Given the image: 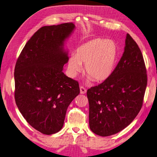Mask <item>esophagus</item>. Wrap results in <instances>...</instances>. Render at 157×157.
Masks as SVG:
<instances>
[{
    "mask_svg": "<svg viewBox=\"0 0 157 157\" xmlns=\"http://www.w3.org/2000/svg\"><path fill=\"white\" fill-rule=\"evenodd\" d=\"M80 94H86V88H85L83 87V86H80Z\"/></svg>",
    "mask_w": 157,
    "mask_h": 157,
    "instance_id": "1",
    "label": "esophagus"
}]
</instances>
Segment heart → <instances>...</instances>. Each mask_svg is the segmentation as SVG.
Masks as SVG:
<instances>
[{
    "label": "heart",
    "instance_id": "heart-1",
    "mask_svg": "<svg viewBox=\"0 0 157 157\" xmlns=\"http://www.w3.org/2000/svg\"><path fill=\"white\" fill-rule=\"evenodd\" d=\"M117 57V48L111 40L96 38L80 45L75 55L68 61L69 75L75 78L84 65V71L88 75L87 82L92 79L102 82L109 78L115 68Z\"/></svg>",
    "mask_w": 157,
    "mask_h": 157
}]
</instances>
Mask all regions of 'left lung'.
I'll list each match as a JSON object with an SVG mask.
<instances>
[{
  "instance_id": "obj_1",
  "label": "left lung",
  "mask_w": 157,
  "mask_h": 157,
  "mask_svg": "<svg viewBox=\"0 0 157 157\" xmlns=\"http://www.w3.org/2000/svg\"><path fill=\"white\" fill-rule=\"evenodd\" d=\"M146 73L139 46L127 34L124 53L111 75L87 91L89 126L94 134H115L134 121L143 104Z\"/></svg>"
}]
</instances>
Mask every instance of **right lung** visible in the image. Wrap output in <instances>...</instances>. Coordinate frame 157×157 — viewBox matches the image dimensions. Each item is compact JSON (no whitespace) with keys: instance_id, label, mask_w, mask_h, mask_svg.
<instances>
[{"instance_id":"add662e5","label":"right lung","mask_w":157,"mask_h":157,"mask_svg":"<svg viewBox=\"0 0 157 157\" xmlns=\"http://www.w3.org/2000/svg\"><path fill=\"white\" fill-rule=\"evenodd\" d=\"M73 23L44 26L27 41L15 67V100L27 122L46 135L58 132L67 109L80 93L77 81L66 76V40Z\"/></svg>"}]
</instances>
